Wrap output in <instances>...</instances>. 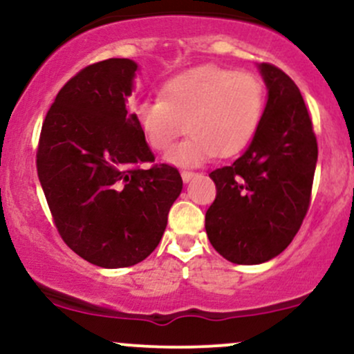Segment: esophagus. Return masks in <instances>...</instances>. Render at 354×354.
<instances>
[{
    "label": "esophagus",
    "instance_id": "1",
    "mask_svg": "<svg viewBox=\"0 0 354 354\" xmlns=\"http://www.w3.org/2000/svg\"><path fill=\"white\" fill-rule=\"evenodd\" d=\"M193 176H196V173L188 171V169H185V171H181V178H183V181H185V183H188Z\"/></svg>",
    "mask_w": 354,
    "mask_h": 354
}]
</instances>
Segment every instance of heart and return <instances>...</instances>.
Listing matches in <instances>:
<instances>
[{"label":"heart","instance_id":"b5f03b06","mask_svg":"<svg viewBox=\"0 0 354 354\" xmlns=\"http://www.w3.org/2000/svg\"><path fill=\"white\" fill-rule=\"evenodd\" d=\"M265 109V86L253 73L206 64L165 81L156 100L135 108V120L148 146L168 153L186 138L168 161L196 166L218 158H233L253 141Z\"/></svg>","mask_w":354,"mask_h":354}]
</instances>
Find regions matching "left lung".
Instances as JSON below:
<instances>
[{
    "mask_svg": "<svg viewBox=\"0 0 354 354\" xmlns=\"http://www.w3.org/2000/svg\"><path fill=\"white\" fill-rule=\"evenodd\" d=\"M268 103L250 148L209 173L216 198L206 211L208 239L236 265H259L286 250L310 209L318 141L295 81L259 64Z\"/></svg>",
    "mask_w": 354,
    "mask_h": 354,
    "instance_id": "8db88e82",
    "label": "left lung"
}]
</instances>
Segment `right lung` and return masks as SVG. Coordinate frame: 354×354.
Listing matches in <instances>:
<instances>
[{
  "label": "right lung",
  "mask_w": 354,
  "mask_h": 354,
  "mask_svg": "<svg viewBox=\"0 0 354 354\" xmlns=\"http://www.w3.org/2000/svg\"><path fill=\"white\" fill-rule=\"evenodd\" d=\"M135 61L109 58L59 89L41 126L36 169L53 223L76 254L101 268L143 261L160 245L181 174L154 165L126 109ZM151 162L149 169L140 165Z\"/></svg>",
  "instance_id": "obj_1"
}]
</instances>
